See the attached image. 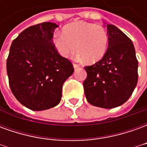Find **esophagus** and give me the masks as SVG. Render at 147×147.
I'll return each mask as SVG.
<instances>
[{"mask_svg":"<svg viewBox=\"0 0 147 147\" xmlns=\"http://www.w3.org/2000/svg\"><path fill=\"white\" fill-rule=\"evenodd\" d=\"M73 67H74V68H77V67H80V65H79V64H75V63H74V64H73Z\"/></svg>","mask_w":147,"mask_h":147,"instance_id":"1","label":"esophagus"}]
</instances>
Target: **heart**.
Returning <instances> with one entry per match:
<instances>
[{"label":"heart","mask_w":147,"mask_h":147,"mask_svg":"<svg viewBox=\"0 0 147 147\" xmlns=\"http://www.w3.org/2000/svg\"><path fill=\"white\" fill-rule=\"evenodd\" d=\"M53 43L61 57H68L76 48L80 57L93 64L105 56L109 39L106 30L101 25L76 22L64 27L63 34L54 33Z\"/></svg>","instance_id":"b5f03b06"}]
</instances>
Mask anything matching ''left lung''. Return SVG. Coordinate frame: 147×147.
Segmentation results:
<instances>
[{
	"instance_id": "8db88e82",
	"label": "left lung",
	"mask_w": 147,
	"mask_h": 147,
	"mask_svg": "<svg viewBox=\"0 0 147 147\" xmlns=\"http://www.w3.org/2000/svg\"><path fill=\"white\" fill-rule=\"evenodd\" d=\"M109 46L105 56L84 67L86 100L94 106L112 109L123 105L132 94L138 82V61L131 39L120 29L107 24Z\"/></svg>"
}]
</instances>
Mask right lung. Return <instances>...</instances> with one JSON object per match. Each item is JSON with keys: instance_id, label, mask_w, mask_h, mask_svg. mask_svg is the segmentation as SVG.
Instances as JSON below:
<instances>
[{"instance_id": "add662e5", "label": "right lung", "mask_w": 147, "mask_h": 147, "mask_svg": "<svg viewBox=\"0 0 147 147\" xmlns=\"http://www.w3.org/2000/svg\"><path fill=\"white\" fill-rule=\"evenodd\" d=\"M57 27L50 22L29 27L10 47L7 59L9 86L16 98L31 110L57 105L64 81L74 71L71 62L61 57L53 43Z\"/></svg>"}]
</instances>
